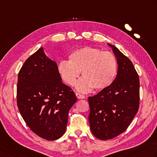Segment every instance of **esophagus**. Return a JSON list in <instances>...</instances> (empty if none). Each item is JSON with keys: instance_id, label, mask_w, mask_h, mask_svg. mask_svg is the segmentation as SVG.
<instances>
[{"instance_id": "1", "label": "esophagus", "mask_w": 157, "mask_h": 157, "mask_svg": "<svg viewBox=\"0 0 157 157\" xmlns=\"http://www.w3.org/2000/svg\"><path fill=\"white\" fill-rule=\"evenodd\" d=\"M75 95H76V97H77V98H78V99H85V96H84V95H83V94H81L79 93H76Z\"/></svg>"}]
</instances>
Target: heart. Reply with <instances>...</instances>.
<instances>
[{"label":"heart","instance_id":"heart-1","mask_svg":"<svg viewBox=\"0 0 157 157\" xmlns=\"http://www.w3.org/2000/svg\"><path fill=\"white\" fill-rule=\"evenodd\" d=\"M118 64L114 55L93 47H84L72 52L68 62L58 63L57 71L61 79L74 86L82 72L84 78L77 84L78 90L86 93L93 88L97 90L108 88L114 81Z\"/></svg>","mask_w":157,"mask_h":157}]
</instances>
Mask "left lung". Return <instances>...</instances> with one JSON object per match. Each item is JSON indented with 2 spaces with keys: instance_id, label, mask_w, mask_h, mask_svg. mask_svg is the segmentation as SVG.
Listing matches in <instances>:
<instances>
[{
  "instance_id": "obj_1",
  "label": "left lung",
  "mask_w": 157,
  "mask_h": 157,
  "mask_svg": "<svg viewBox=\"0 0 157 157\" xmlns=\"http://www.w3.org/2000/svg\"><path fill=\"white\" fill-rule=\"evenodd\" d=\"M107 45L117 59V75L108 88L88 97L90 130L101 140L112 139L123 133L140 104V79L133 63L116 46Z\"/></svg>"
}]
</instances>
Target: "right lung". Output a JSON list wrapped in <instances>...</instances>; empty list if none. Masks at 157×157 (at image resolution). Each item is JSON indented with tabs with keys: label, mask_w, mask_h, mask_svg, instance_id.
I'll use <instances>...</instances> for the list:
<instances>
[{
	"label": "right lung",
	"mask_w": 157,
	"mask_h": 157,
	"mask_svg": "<svg viewBox=\"0 0 157 157\" xmlns=\"http://www.w3.org/2000/svg\"><path fill=\"white\" fill-rule=\"evenodd\" d=\"M77 101L62 82L57 64L41 47L25 61L18 73L17 103L21 116L34 133L56 140L65 133L68 113Z\"/></svg>",
	"instance_id": "add662e5"
}]
</instances>
